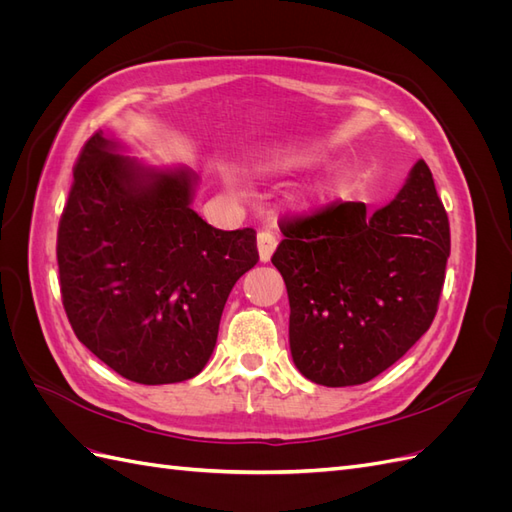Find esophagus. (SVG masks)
Here are the masks:
<instances>
[{"label": "esophagus", "mask_w": 512, "mask_h": 512, "mask_svg": "<svg viewBox=\"0 0 512 512\" xmlns=\"http://www.w3.org/2000/svg\"><path fill=\"white\" fill-rule=\"evenodd\" d=\"M275 247H277V239H275L273 232L260 230L258 232V256H260V262H269Z\"/></svg>", "instance_id": "obj_1"}]
</instances>
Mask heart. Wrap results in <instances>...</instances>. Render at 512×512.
I'll return each mask as SVG.
<instances>
[{"mask_svg": "<svg viewBox=\"0 0 512 512\" xmlns=\"http://www.w3.org/2000/svg\"><path fill=\"white\" fill-rule=\"evenodd\" d=\"M327 192H329V190H324V192H322V194H327Z\"/></svg>", "mask_w": 512, "mask_h": 512, "instance_id": "obj_1", "label": "heart"}]
</instances>
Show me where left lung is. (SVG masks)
<instances>
[{
  "label": "left lung",
  "mask_w": 512,
  "mask_h": 512,
  "mask_svg": "<svg viewBox=\"0 0 512 512\" xmlns=\"http://www.w3.org/2000/svg\"><path fill=\"white\" fill-rule=\"evenodd\" d=\"M271 258L290 301V352L322 386L369 382L431 327L451 228L418 160L393 203H331L284 222Z\"/></svg>",
  "instance_id": "left-lung-1"
}]
</instances>
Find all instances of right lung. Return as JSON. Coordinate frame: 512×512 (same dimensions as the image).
<instances>
[{"label": "right lung", "mask_w": 512, "mask_h": 512, "mask_svg": "<svg viewBox=\"0 0 512 512\" xmlns=\"http://www.w3.org/2000/svg\"><path fill=\"white\" fill-rule=\"evenodd\" d=\"M96 132L74 164L57 230L61 301L79 342L138 384L190 380L218 342L232 286L258 262L256 230L190 207L198 177L123 158Z\"/></svg>", "instance_id": "right-lung-1"}]
</instances>
